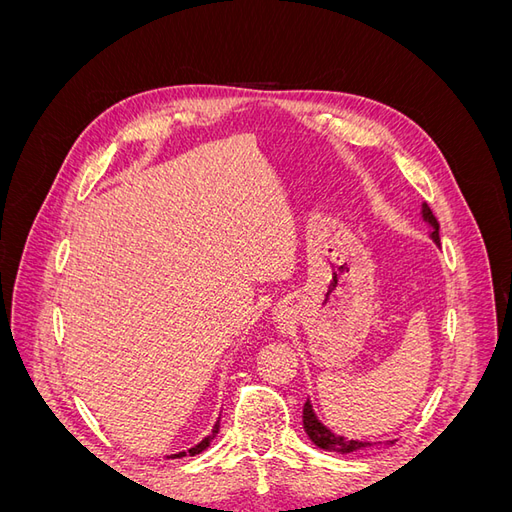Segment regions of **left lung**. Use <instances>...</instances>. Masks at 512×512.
Wrapping results in <instances>:
<instances>
[{"mask_svg": "<svg viewBox=\"0 0 512 512\" xmlns=\"http://www.w3.org/2000/svg\"><path fill=\"white\" fill-rule=\"evenodd\" d=\"M423 220L427 222V226L431 228L429 237L433 239V243L440 245V224L436 220V215L431 213V209L423 203ZM303 429L309 436V440H312L318 448H324V451H331V453H339V455H346V453H354V451H361V448H367V446H374L371 442H361V440H348L344 436H337V433H333L327 425H322L318 421V416L312 408V401H305L303 406ZM380 444V442H378ZM386 444H393V442H386Z\"/></svg>", "mask_w": 512, "mask_h": 512, "instance_id": "8db88e82", "label": "left lung"}]
</instances>
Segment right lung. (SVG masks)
Instances as JSON below:
<instances>
[{"mask_svg": "<svg viewBox=\"0 0 512 512\" xmlns=\"http://www.w3.org/2000/svg\"><path fill=\"white\" fill-rule=\"evenodd\" d=\"M220 431V421L218 423H215L213 425V431H211V436H207V438H203V440H200L196 446H192L190 448V451H181V453H177V455H170V459H177V457H185V455H198V453H203L205 451V448L211 444V440L215 438V433H218Z\"/></svg>", "mask_w": 512, "mask_h": 512, "instance_id": "add662e5", "label": "right lung"}]
</instances>
